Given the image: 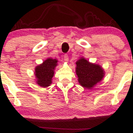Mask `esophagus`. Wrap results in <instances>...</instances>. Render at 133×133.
<instances>
[{
	"mask_svg": "<svg viewBox=\"0 0 133 133\" xmlns=\"http://www.w3.org/2000/svg\"><path fill=\"white\" fill-rule=\"evenodd\" d=\"M64 60L65 61V62H68L69 61V57L68 54H64Z\"/></svg>",
	"mask_w": 133,
	"mask_h": 133,
	"instance_id": "obj_1",
	"label": "esophagus"
}]
</instances>
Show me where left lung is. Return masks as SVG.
<instances>
[{
  "label": "left lung",
  "mask_w": 133,
  "mask_h": 133,
  "mask_svg": "<svg viewBox=\"0 0 133 133\" xmlns=\"http://www.w3.org/2000/svg\"><path fill=\"white\" fill-rule=\"evenodd\" d=\"M76 64L78 82L84 88L92 89L104 76V71L99 65L89 62L84 57L79 59Z\"/></svg>",
  "instance_id": "left-lung-1"
}]
</instances>
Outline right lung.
I'll use <instances>...</instances> for the list:
<instances>
[{
    "instance_id": "obj_1",
    "label": "right lung",
    "mask_w": 133,
    "mask_h": 133,
    "mask_svg": "<svg viewBox=\"0 0 133 133\" xmlns=\"http://www.w3.org/2000/svg\"><path fill=\"white\" fill-rule=\"evenodd\" d=\"M57 59L48 58L35 68V76L38 85L42 88H47L51 84L52 78L54 76V69L57 66Z\"/></svg>"
}]
</instances>
